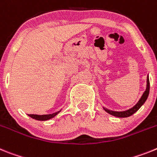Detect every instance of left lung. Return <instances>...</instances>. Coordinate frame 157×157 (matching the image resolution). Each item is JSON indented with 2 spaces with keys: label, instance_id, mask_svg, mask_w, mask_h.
<instances>
[{
  "label": "left lung",
  "instance_id": "1",
  "mask_svg": "<svg viewBox=\"0 0 157 157\" xmlns=\"http://www.w3.org/2000/svg\"><path fill=\"white\" fill-rule=\"evenodd\" d=\"M148 94H149V79H148V77H147L146 90L144 91V92L143 93L141 99H139V101L137 102V103L134 106V107H133L132 108L129 109V110L125 111H111V110H108V109L107 108H104V107H103V109H104L105 111H107L108 114H111V115H113V116L118 117V118H126V117L131 116L132 114H133L136 111H138L139 109H140V107L144 104V102L146 101L147 98H148Z\"/></svg>",
  "mask_w": 157,
  "mask_h": 157
}]
</instances>
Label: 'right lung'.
I'll return each mask as SVG.
<instances>
[{"label": "right lung", "instance_id": "1", "mask_svg": "<svg viewBox=\"0 0 157 157\" xmlns=\"http://www.w3.org/2000/svg\"><path fill=\"white\" fill-rule=\"evenodd\" d=\"M61 111H58V112H55L54 114H42V115H39V114H28L31 118H34V119L39 120V121H46V120H49L50 118H54V116H56L58 113Z\"/></svg>", "mask_w": 157, "mask_h": 157}]
</instances>
